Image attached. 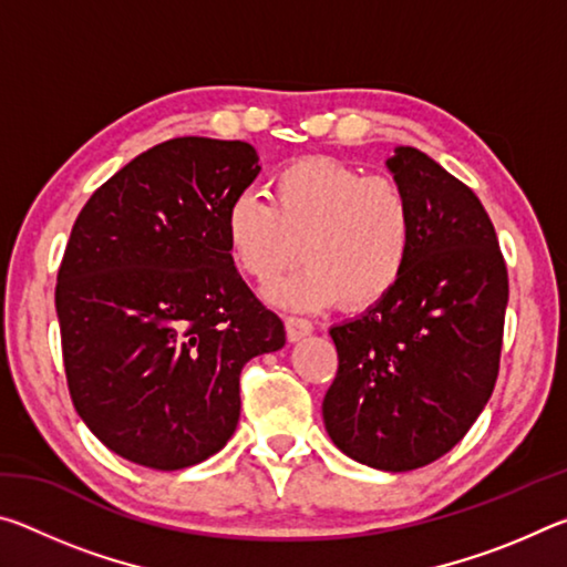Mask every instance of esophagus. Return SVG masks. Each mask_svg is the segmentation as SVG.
Returning <instances> with one entry per match:
<instances>
[{
    "label": "esophagus",
    "mask_w": 567,
    "mask_h": 567,
    "mask_svg": "<svg viewBox=\"0 0 567 567\" xmlns=\"http://www.w3.org/2000/svg\"><path fill=\"white\" fill-rule=\"evenodd\" d=\"M285 328H287V338H290L292 342L307 338V334H310V332L315 330L310 320H307V318H297V315H287V318H285Z\"/></svg>",
    "instance_id": "34e87169"
}]
</instances>
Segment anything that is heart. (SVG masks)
<instances>
[{
    "instance_id": "b5f03b06",
    "label": "heart",
    "mask_w": 567,
    "mask_h": 567,
    "mask_svg": "<svg viewBox=\"0 0 567 567\" xmlns=\"http://www.w3.org/2000/svg\"><path fill=\"white\" fill-rule=\"evenodd\" d=\"M415 235V205L400 179L332 157L287 162L267 182V199L245 192L225 213L229 260L255 282L275 280L300 243L305 262L270 297L307 310L385 300L408 272Z\"/></svg>"
}]
</instances>
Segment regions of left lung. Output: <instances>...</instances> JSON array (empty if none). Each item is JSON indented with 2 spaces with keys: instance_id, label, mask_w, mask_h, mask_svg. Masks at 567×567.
Segmentation results:
<instances>
[{
  "instance_id": "left-lung-1",
  "label": "left lung",
  "mask_w": 567,
  "mask_h": 567,
  "mask_svg": "<svg viewBox=\"0 0 567 567\" xmlns=\"http://www.w3.org/2000/svg\"><path fill=\"white\" fill-rule=\"evenodd\" d=\"M388 167L415 205V249L385 300L330 330L338 375L322 417L344 455L408 473L453 450L493 395L507 267L465 182L415 147Z\"/></svg>"
}]
</instances>
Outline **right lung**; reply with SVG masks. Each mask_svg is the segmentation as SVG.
Instances as JSON below:
<instances>
[{
	"mask_svg": "<svg viewBox=\"0 0 567 567\" xmlns=\"http://www.w3.org/2000/svg\"><path fill=\"white\" fill-rule=\"evenodd\" d=\"M260 172L239 140L175 137L112 175L76 215L56 272L66 388L112 453L197 465L239 420V372L285 324L237 275L225 213Z\"/></svg>",
	"mask_w": 567,
	"mask_h": 567,
	"instance_id": "add662e5",
	"label": "right lung"
}]
</instances>
